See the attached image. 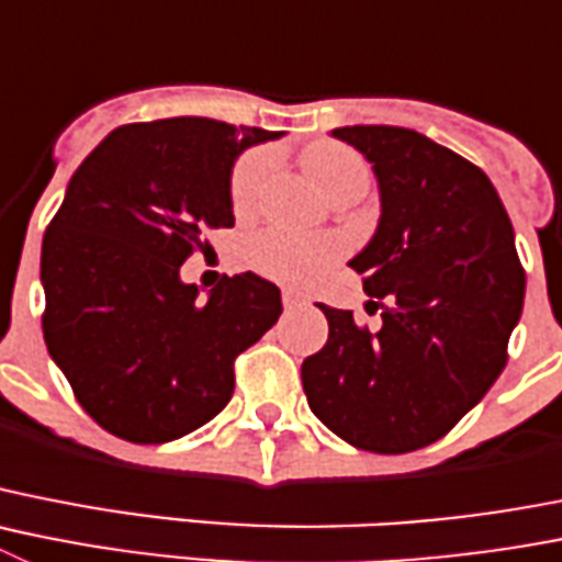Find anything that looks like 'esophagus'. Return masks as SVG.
Segmentation results:
<instances>
[{"mask_svg":"<svg viewBox=\"0 0 562 562\" xmlns=\"http://www.w3.org/2000/svg\"><path fill=\"white\" fill-rule=\"evenodd\" d=\"M284 306L286 308H297V306H303V303H306V295H303V292H297V290H284Z\"/></svg>","mask_w":562,"mask_h":562,"instance_id":"34e87169","label":"esophagus"}]
</instances>
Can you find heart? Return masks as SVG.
<instances>
[{
  "mask_svg": "<svg viewBox=\"0 0 562 562\" xmlns=\"http://www.w3.org/2000/svg\"><path fill=\"white\" fill-rule=\"evenodd\" d=\"M272 167V153H247L231 175V203L236 211H250L259 200ZM306 169L326 194L353 178H368V167L357 153L339 144H315L306 153ZM342 254V241L334 236H303L292 231H265L247 241V261L265 276L281 281H306L328 270Z\"/></svg>",
  "mask_w": 562,
  "mask_h": 562,
  "instance_id": "b5f03b06",
  "label": "heart"
}]
</instances>
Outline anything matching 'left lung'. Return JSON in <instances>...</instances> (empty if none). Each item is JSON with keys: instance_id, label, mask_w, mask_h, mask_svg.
I'll return each mask as SVG.
<instances>
[{"instance_id": "8db88e82", "label": "left lung", "mask_w": 562, "mask_h": 562, "mask_svg": "<svg viewBox=\"0 0 562 562\" xmlns=\"http://www.w3.org/2000/svg\"><path fill=\"white\" fill-rule=\"evenodd\" d=\"M373 167L382 217L348 265L382 306L368 331L317 303L328 342L301 368L317 418L345 442L404 454L440 440L480 404L507 362L524 308L516 234L491 178L424 133L331 131Z\"/></svg>"}]
</instances>
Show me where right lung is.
I'll return each mask as SVG.
<instances>
[{
  "label": "right lung",
  "instance_id": "right-lung-1",
  "mask_svg": "<svg viewBox=\"0 0 562 562\" xmlns=\"http://www.w3.org/2000/svg\"><path fill=\"white\" fill-rule=\"evenodd\" d=\"M281 136L205 116L136 122L71 175L41 247L44 339L111 435L169 442L209 424L234 395V359L276 326V284L225 276L198 301L180 265L203 231L234 225L239 153Z\"/></svg>",
  "mask_w": 562,
  "mask_h": 562
}]
</instances>
